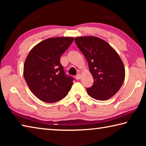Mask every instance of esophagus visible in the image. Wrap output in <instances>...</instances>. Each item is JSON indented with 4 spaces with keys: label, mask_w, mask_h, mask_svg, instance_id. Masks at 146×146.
Returning a JSON list of instances; mask_svg holds the SVG:
<instances>
[{
    "label": "esophagus",
    "mask_w": 146,
    "mask_h": 146,
    "mask_svg": "<svg viewBox=\"0 0 146 146\" xmlns=\"http://www.w3.org/2000/svg\"><path fill=\"white\" fill-rule=\"evenodd\" d=\"M76 78L77 79V80H79V79L80 78V74H77V75H76Z\"/></svg>",
    "instance_id": "esophagus-1"
}]
</instances>
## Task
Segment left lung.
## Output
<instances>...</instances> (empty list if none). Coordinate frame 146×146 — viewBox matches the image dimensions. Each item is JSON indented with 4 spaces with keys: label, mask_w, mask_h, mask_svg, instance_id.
Masks as SVG:
<instances>
[{
    "label": "left lung",
    "mask_w": 146,
    "mask_h": 146,
    "mask_svg": "<svg viewBox=\"0 0 146 146\" xmlns=\"http://www.w3.org/2000/svg\"><path fill=\"white\" fill-rule=\"evenodd\" d=\"M75 43L87 60L93 86L87 88L91 97L107 100L117 93L125 78V68L114 49L107 42L93 36H78Z\"/></svg>",
    "instance_id": "8db88e82"
}]
</instances>
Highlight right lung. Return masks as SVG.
Masks as SVG:
<instances>
[{
    "mask_svg": "<svg viewBox=\"0 0 146 146\" xmlns=\"http://www.w3.org/2000/svg\"><path fill=\"white\" fill-rule=\"evenodd\" d=\"M73 37L49 38L29 51L24 64V77L36 97L47 103L56 102L68 95L74 78L67 76L60 57Z\"/></svg>",
    "mask_w": 146,
    "mask_h": 146,
    "instance_id": "add662e5",
    "label": "right lung"
}]
</instances>
